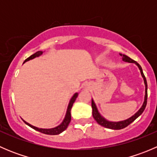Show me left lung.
<instances>
[{
  "instance_id": "1",
  "label": "left lung",
  "mask_w": 157,
  "mask_h": 157,
  "mask_svg": "<svg viewBox=\"0 0 157 157\" xmlns=\"http://www.w3.org/2000/svg\"><path fill=\"white\" fill-rule=\"evenodd\" d=\"M121 57H122V60L125 62H129V63H134L138 67V68L140 69V74H141L142 77L144 78V84H145V96H144V103L142 105L141 108L139 109L135 114H134L133 116H131V118H128V119L124 120V121H109L108 120L105 119V118L102 116L100 115V113L98 111L97 107H96V104H95L94 101L93 99H92V109H93V116L94 118V119L96 120V122L98 123L99 124H100L101 126H103V127L106 128H109V129H113V130H120L122 129V128H126L127 126L129 125L131 123H132L134 120L136 119L137 118H138L143 112L144 111L145 108H146L147 105V80L146 77H145L144 74L143 73V70H142V67H140V64L137 62V61H134L133 59H131V58L125 55H122V54H120Z\"/></svg>"
}]
</instances>
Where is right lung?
Returning a JSON list of instances; mask_svg holds the SVG:
<instances>
[{"instance_id":"obj_1","label":"right lung","mask_w":157,"mask_h":157,"mask_svg":"<svg viewBox=\"0 0 157 157\" xmlns=\"http://www.w3.org/2000/svg\"><path fill=\"white\" fill-rule=\"evenodd\" d=\"M42 53H43V52H41V51H39V52H36L35 54L32 55L31 56H29V58H26V59L25 60V61L23 63H25L26 61H29V60L33 59V58H36V57L40 56V55H42ZM77 96H78V93H74V96H72V98H71V100H70V102H69L68 106H67V112H66L65 117H64V120H63L62 122H61V124H59V125L57 126V127L53 128H48V129H46V128H39L35 127V126H33V125H32V124H29V123L26 122V121H24V120H23V121H24V122L26 123L27 125H29L30 128H33L34 130L39 131V132L42 133V134H49V135H57V134H61V133L63 132L64 130L67 129V126L69 125V123L71 122V108H72V106H73V104H74V102H75L76 99H77Z\"/></svg>"}]
</instances>
